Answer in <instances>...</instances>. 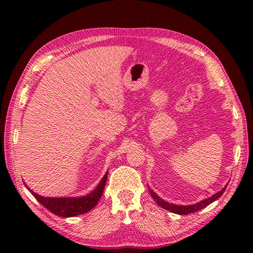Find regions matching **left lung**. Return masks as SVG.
<instances>
[{
    "label": "left lung",
    "mask_w": 253,
    "mask_h": 253,
    "mask_svg": "<svg viewBox=\"0 0 253 253\" xmlns=\"http://www.w3.org/2000/svg\"><path fill=\"white\" fill-rule=\"evenodd\" d=\"M227 188V185L221 189L220 191H218L217 193H215L214 195H212L211 197L209 198H206V200H203L202 202L200 203H196L194 205H188V206H179V205H174V204H171L169 202H166L164 201L163 198H160L154 191L150 190V193L153 197V200H155L156 203L158 204V206L162 207V208L170 211L172 213H176V214H180V215H186V214H190V213H193V212H196L198 210H202L204 208H206L207 206H209L211 203H213L214 201H216L217 198H219L221 195H223V193L225 192V190Z\"/></svg>",
    "instance_id": "8db88e82"
}]
</instances>
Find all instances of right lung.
<instances>
[{"label":"right lung","instance_id":"add662e5","mask_svg":"<svg viewBox=\"0 0 253 253\" xmlns=\"http://www.w3.org/2000/svg\"><path fill=\"white\" fill-rule=\"evenodd\" d=\"M106 179H108V172L93 192L81 197H44L35 193L29 188L27 189L36 197V200L51 213L61 217H72L86 213L94 208L102 196Z\"/></svg>","mask_w":253,"mask_h":253}]
</instances>
